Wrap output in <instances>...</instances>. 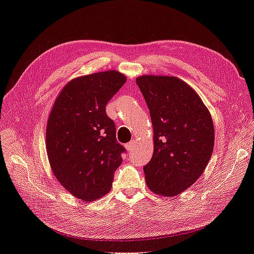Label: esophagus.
<instances>
[{
  "label": "esophagus",
  "mask_w": 254,
  "mask_h": 254,
  "mask_svg": "<svg viewBox=\"0 0 254 254\" xmlns=\"http://www.w3.org/2000/svg\"><path fill=\"white\" fill-rule=\"evenodd\" d=\"M134 144H135V141H134V140H133V141H131V142L127 143V144H126V149H127L128 151H131V150H133Z\"/></svg>",
  "instance_id": "esophagus-1"
}]
</instances>
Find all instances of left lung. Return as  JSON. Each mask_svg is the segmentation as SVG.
<instances>
[{"mask_svg":"<svg viewBox=\"0 0 254 254\" xmlns=\"http://www.w3.org/2000/svg\"><path fill=\"white\" fill-rule=\"evenodd\" d=\"M135 81L153 129L152 158L144 166L146 183L158 195H179L198 180L211 159V113L197 92L175 76L142 75Z\"/></svg>","mask_w":254,"mask_h":254,"instance_id":"1","label":"left lung"}]
</instances>
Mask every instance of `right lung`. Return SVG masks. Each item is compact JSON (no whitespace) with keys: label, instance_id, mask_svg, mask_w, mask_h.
Segmentation results:
<instances>
[{"label":"right lung","instance_id":"add662e5","mask_svg":"<svg viewBox=\"0 0 254 254\" xmlns=\"http://www.w3.org/2000/svg\"><path fill=\"white\" fill-rule=\"evenodd\" d=\"M127 80L110 70L79 76L60 91L47 125V152L54 176L83 202L109 193L124 146L106 105Z\"/></svg>","mask_w":254,"mask_h":254}]
</instances>
